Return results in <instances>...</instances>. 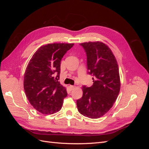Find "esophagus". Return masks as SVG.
Here are the masks:
<instances>
[{"label": "esophagus", "instance_id": "obj_1", "mask_svg": "<svg viewBox=\"0 0 149 149\" xmlns=\"http://www.w3.org/2000/svg\"><path fill=\"white\" fill-rule=\"evenodd\" d=\"M74 86H72V85H70V86H69V88H70V90H72V89H73L74 88Z\"/></svg>", "mask_w": 149, "mask_h": 149}]
</instances>
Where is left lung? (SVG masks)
Wrapping results in <instances>:
<instances>
[{
  "mask_svg": "<svg viewBox=\"0 0 149 149\" xmlns=\"http://www.w3.org/2000/svg\"><path fill=\"white\" fill-rule=\"evenodd\" d=\"M87 56L88 73L93 76L91 87L83 86V96L76 101L80 114L100 118L113 106L120 91L119 67L106 45L100 42L81 43Z\"/></svg>",
  "mask_w": 149,
  "mask_h": 149,
  "instance_id": "8db88e82",
  "label": "left lung"
}]
</instances>
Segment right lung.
I'll return each instance as SVG.
<instances>
[{
	"label": "right lung",
	"mask_w": 149,
	"mask_h": 149,
	"mask_svg": "<svg viewBox=\"0 0 149 149\" xmlns=\"http://www.w3.org/2000/svg\"><path fill=\"white\" fill-rule=\"evenodd\" d=\"M73 43H52L40 47L29 63L24 74V87L35 109L45 114L60 111L66 89L58 81L60 63Z\"/></svg>",
	"instance_id": "add662e5"
}]
</instances>
